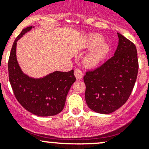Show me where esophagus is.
I'll return each mask as SVG.
<instances>
[{
  "label": "esophagus",
  "mask_w": 149,
  "mask_h": 149,
  "mask_svg": "<svg viewBox=\"0 0 149 149\" xmlns=\"http://www.w3.org/2000/svg\"><path fill=\"white\" fill-rule=\"evenodd\" d=\"M74 75L77 80H80V79H81L84 76V73L83 72H82V70L79 68L76 69V70H74Z\"/></svg>",
  "instance_id": "34e87169"
}]
</instances>
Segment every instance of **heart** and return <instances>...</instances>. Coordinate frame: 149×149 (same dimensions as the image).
I'll return each mask as SVG.
<instances>
[{
  "mask_svg": "<svg viewBox=\"0 0 149 149\" xmlns=\"http://www.w3.org/2000/svg\"><path fill=\"white\" fill-rule=\"evenodd\" d=\"M85 49H90L84 58V63L88 67H95L101 63L109 54L110 47L100 34H91L84 44Z\"/></svg>",
  "mask_w": 149,
  "mask_h": 149,
  "instance_id": "b5f03b06",
  "label": "heart"
}]
</instances>
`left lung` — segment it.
<instances>
[{"instance_id": "8db88e82", "label": "left lung", "mask_w": 149, "mask_h": 149, "mask_svg": "<svg viewBox=\"0 0 149 149\" xmlns=\"http://www.w3.org/2000/svg\"><path fill=\"white\" fill-rule=\"evenodd\" d=\"M114 56L84 77L85 99L91 110L109 114L121 107L131 94L139 70L136 45L118 33Z\"/></svg>"}]
</instances>
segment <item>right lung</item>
I'll use <instances>...</instances> for the list:
<instances>
[{
    "label": "right lung",
    "mask_w": 149,
    "mask_h": 149,
    "mask_svg": "<svg viewBox=\"0 0 149 149\" xmlns=\"http://www.w3.org/2000/svg\"><path fill=\"white\" fill-rule=\"evenodd\" d=\"M32 28L24 29L13 42L8 63L9 81L24 109L37 116H52L63 109L68 93L76 81L74 71H54L41 78L30 77L22 71L16 58L17 41Z\"/></svg>",
    "instance_id": "obj_1"
}]
</instances>
